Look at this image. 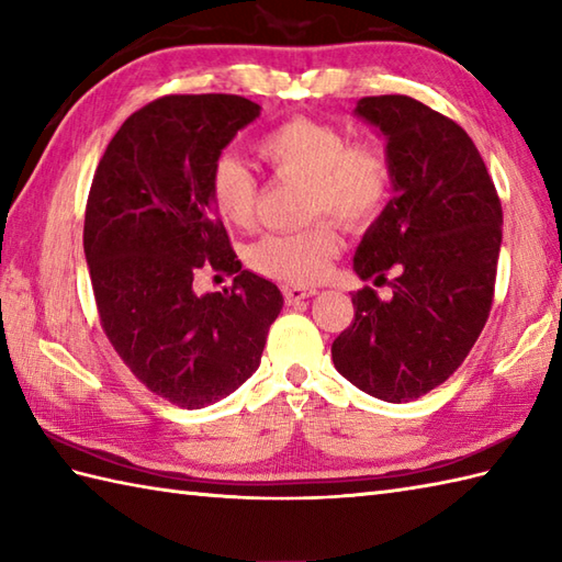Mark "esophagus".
<instances>
[{"label":"esophagus","mask_w":562,"mask_h":562,"mask_svg":"<svg viewBox=\"0 0 562 562\" xmlns=\"http://www.w3.org/2000/svg\"><path fill=\"white\" fill-rule=\"evenodd\" d=\"M314 294H316V290H312V288H284V300H288V304L308 300V296H314Z\"/></svg>","instance_id":"34e87169"}]
</instances>
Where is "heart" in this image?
I'll return each instance as SVG.
<instances>
[{"label": "heart", "mask_w": 562, "mask_h": 562, "mask_svg": "<svg viewBox=\"0 0 562 562\" xmlns=\"http://www.w3.org/2000/svg\"><path fill=\"white\" fill-rule=\"evenodd\" d=\"M258 154L274 173L308 181L306 202L312 217L333 214L345 226H364L384 210L391 193V164L372 142L350 145L348 135L330 123L290 117L258 139ZM210 200L224 222L254 224L258 183L234 157H222L210 176ZM340 254V236L330 222L304 232L268 234L248 248L246 260L256 272L282 284H314L326 278Z\"/></svg>", "instance_id": "1"}]
</instances>
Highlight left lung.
<instances>
[{
  "label": "left lung",
  "mask_w": 562,
  "mask_h": 562,
  "mask_svg": "<svg viewBox=\"0 0 562 562\" xmlns=\"http://www.w3.org/2000/svg\"><path fill=\"white\" fill-rule=\"evenodd\" d=\"M355 115L386 137L393 198L364 232L352 268L386 280L352 294L355 321L333 340V364L389 403L420 398L457 372L491 314L503 207L493 178L447 115L411 97H367Z\"/></svg>",
  "instance_id": "obj_1"
}]
</instances>
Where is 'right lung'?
Listing matches in <instances>:
<instances>
[{"label":"right lung","mask_w":562,"mask_h":562,"mask_svg":"<svg viewBox=\"0 0 562 562\" xmlns=\"http://www.w3.org/2000/svg\"><path fill=\"white\" fill-rule=\"evenodd\" d=\"M260 115L232 93L164 97L117 130L93 173L83 254L101 326L142 384L178 408L229 396L260 364L282 294L241 270L210 200L222 149ZM202 265L236 271L198 295Z\"/></svg>","instance_id":"1"}]
</instances>
